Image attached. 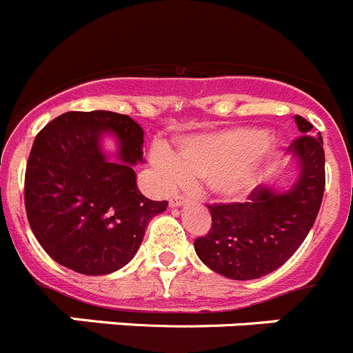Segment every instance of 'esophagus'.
Segmentation results:
<instances>
[{"label":"esophagus","mask_w":353,"mask_h":353,"mask_svg":"<svg viewBox=\"0 0 353 353\" xmlns=\"http://www.w3.org/2000/svg\"><path fill=\"white\" fill-rule=\"evenodd\" d=\"M185 203H187L185 196H171V199H170L171 207H182V205H185Z\"/></svg>","instance_id":"obj_1"}]
</instances>
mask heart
I'll return each instance as SVG.
<instances>
[{"mask_svg":"<svg viewBox=\"0 0 353 353\" xmlns=\"http://www.w3.org/2000/svg\"><path fill=\"white\" fill-rule=\"evenodd\" d=\"M152 166L162 187L207 182L221 201L248 198L274 168V143L258 127H235L182 139L176 155L164 146L152 152Z\"/></svg>","mask_w":353,"mask_h":353,"instance_id":"1","label":"heart"}]
</instances>
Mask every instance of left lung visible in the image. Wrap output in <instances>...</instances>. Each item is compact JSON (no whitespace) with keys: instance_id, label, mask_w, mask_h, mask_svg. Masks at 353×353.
I'll return each instance as SVG.
<instances>
[{"instance_id":"obj_1","label":"left lung","mask_w":353,"mask_h":353,"mask_svg":"<svg viewBox=\"0 0 353 353\" xmlns=\"http://www.w3.org/2000/svg\"><path fill=\"white\" fill-rule=\"evenodd\" d=\"M302 136L288 146L292 182L285 187L258 185L245 203L212 205V230L194 242L208 269L236 281L258 279L279 269L301 248L313 228L323 189L325 154L320 134L295 114Z\"/></svg>"}]
</instances>
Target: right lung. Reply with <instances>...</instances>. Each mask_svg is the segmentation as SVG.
Returning a JSON list of instances; mask_svg holds the SVG:
<instances>
[{
	"label": "right lung",
	"instance_id": "add662e5",
	"mask_svg": "<svg viewBox=\"0 0 353 353\" xmlns=\"http://www.w3.org/2000/svg\"><path fill=\"white\" fill-rule=\"evenodd\" d=\"M145 130L127 114L68 111L43 127L26 166L30 226L49 256L74 272L104 276L125 267L146 226L168 208L138 189ZM113 139L115 148L103 141Z\"/></svg>",
	"mask_w": 353,
	"mask_h": 353
}]
</instances>
